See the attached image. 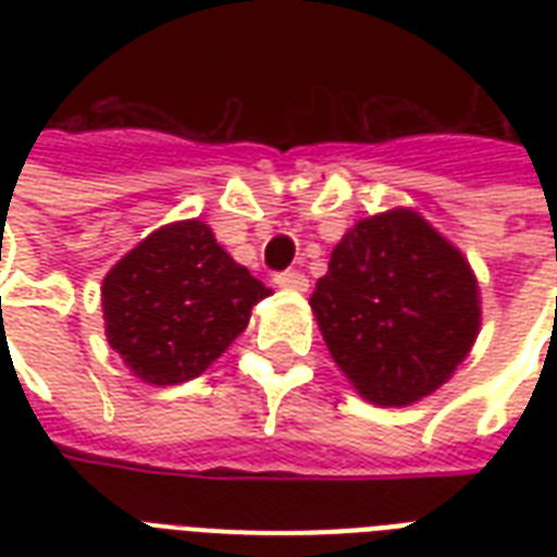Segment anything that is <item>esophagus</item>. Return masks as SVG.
I'll list each match as a JSON object with an SVG mask.
<instances>
[{"instance_id": "esophagus-1", "label": "esophagus", "mask_w": 557, "mask_h": 557, "mask_svg": "<svg viewBox=\"0 0 557 557\" xmlns=\"http://www.w3.org/2000/svg\"><path fill=\"white\" fill-rule=\"evenodd\" d=\"M274 283H277L280 288H292V292H306L309 288V280H306L304 271H280V274H274Z\"/></svg>"}]
</instances>
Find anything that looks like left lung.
<instances>
[{
	"mask_svg": "<svg viewBox=\"0 0 557 557\" xmlns=\"http://www.w3.org/2000/svg\"><path fill=\"white\" fill-rule=\"evenodd\" d=\"M309 304L335 364L384 407L442 387L480 330L471 265L405 208L361 219L335 245Z\"/></svg>",
	"mask_w": 557,
	"mask_h": 557,
	"instance_id": "8db88e82",
	"label": "left lung"
}]
</instances>
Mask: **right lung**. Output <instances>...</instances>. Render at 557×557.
Listing matches in <instances>:
<instances>
[{"label": "right lung", "mask_w": 557, "mask_h": 557, "mask_svg": "<svg viewBox=\"0 0 557 557\" xmlns=\"http://www.w3.org/2000/svg\"><path fill=\"white\" fill-rule=\"evenodd\" d=\"M271 292L199 219L159 227L103 280L107 338L150 384L190 381L248 326Z\"/></svg>", "instance_id": "right-lung-1"}]
</instances>
